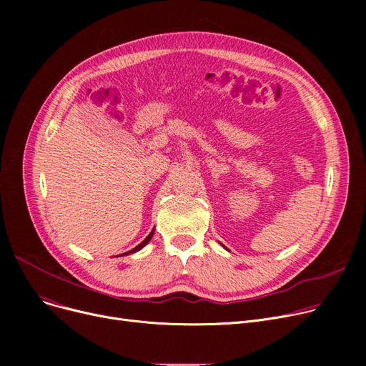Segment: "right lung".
<instances>
[{"label": "right lung", "mask_w": 366, "mask_h": 366, "mask_svg": "<svg viewBox=\"0 0 366 366\" xmlns=\"http://www.w3.org/2000/svg\"><path fill=\"white\" fill-rule=\"evenodd\" d=\"M152 234H154V229H152V232H151V233H149V234L147 236V239H145V240H144L142 243H139V244H138L137 247H133V249H132V251H129V252H126V254H123V255H129V254H133V252H138V251H139V249H142V247H144V246H145V244H147V243H148V242L151 240Z\"/></svg>", "instance_id": "1"}]
</instances>
